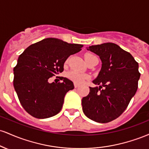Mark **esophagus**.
<instances>
[{
    "mask_svg": "<svg viewBox=\"0 0 149 149\" xmlns=\"http://www.w3.org/2000/svg\"><path fill=\"white\" fill-rule=\"evenodd\" d=\"M74 87H75V88H78V87H79V85L76 84V83H74Z\"/></svg>",
    "mask_w": 149,
    "mask_h": 149,
    "instance_id": "1",
    "label": "esophagus"
}]
</instances>
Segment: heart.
Instances as JSON below:
<instances>
[{
  "label": "heart",
  "mask_w": 149,
  "mask_h": 149,
  "mask_svg": "<svg viewBox=\"0 0 149 149\" xmlns=\"http://www.w3.org/2000/svg\"><path fill=\"white\" fill-rule=\"evenodd\" d=\"M84 59L85 61L87 62V64H90V62L93 61L95 59H97V57L96 55H95L92 53H85L84 54ZM69 61V59H66L65 61V64H66ZM66 76L69 78V80H71V81H73L74 83L76 84H82L83 83H84L85 80H88L90 78V76L86 73L80 72V71H76V70H72V71H70L69 72L67 73Z\"/></svg>",
  "instance_id": "obj_1"
}]
</instances>
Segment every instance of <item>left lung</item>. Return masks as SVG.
<instances>
[{
  "label": "left lung",
  "instance_id": "obj_1",
  "mask_svg": "<svg viewBox=\"0 0 149 149\" xmlns=\"http://www.w3.org/2000/svg\"><path fill=\"white\" fill-rule=\"evenodd\" d=\"M88 50L100 56L102 69L82 99L85 115L92 120L107 123L118 118L127 109L138 88L139 64L132 54L112 42L92 45Z\"/></svg>",
  "mask_w": 149,
  "mask_h": 149
}]
</instances>
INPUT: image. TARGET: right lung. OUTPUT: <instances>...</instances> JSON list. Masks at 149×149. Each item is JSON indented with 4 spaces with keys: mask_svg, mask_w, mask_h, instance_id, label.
Wrapping results in <instances>:
<instances>
[{
    "mask_svg": "<svg viewBox=\"0 0 149 149\" xmlns=\"http://www.w3.org/2000/svg\"><path fill=\"white\" fill-rule=\"evenodd\" d=\"M83 45L48 38L32 44L18 58L14 67L13 85L24 110L34 118L52 117L61 111L66 92L74 88L72 81L49 79L64 71L67 58L81 50Z\"/></svg>",
    "mask_w": 149,
    "mask_h": 149,
    "instance_id": "1",
    "label": "right lung"
}]
</instances>
